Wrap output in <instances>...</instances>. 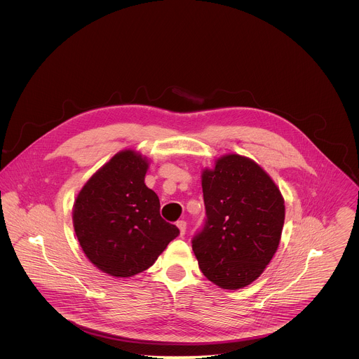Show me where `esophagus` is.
Instances as JSON below:
<instances>
[{"label": "esophagus", "mask_w": 359, "mask_h": 359, "mask_svg": "<svg viewBox=\"0 0 359 359\" xmlns=\"http://www.w3.org/2000/svg\"><path fill=\"white\" fill-rule=\"evenodd\" d=\"M177 226H178V229H180L181 236H184V235H185V232H187V221L180 219V221L177 222Z\"/></svg>", "instance_id": "34e87169"}]
</instances>
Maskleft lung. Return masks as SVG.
Segmentation results:
<instances>
[{"instance_id": "obj_1", "label": "left lung", "mask_w": 359, "mask_h": 359, "mask_svg": "<svg viewBox=\"0 0 359 359\" xmlns=\"http://www.w3.org/2000/svg\"><path fill=\"white\" fill-rule=\"evenodd\" d=\"M205 219L192 238L208 280L236 290L250 285L275 255L285 202L271 177L253 160L226 154L202 175Z\"/></svg>"}]
</instances>
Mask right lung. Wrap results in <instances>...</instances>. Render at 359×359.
<instances>
[{"label":"right lung","instance_id":"obj_1","mask_svg":"<svg viewBox=\"0 0 359 359\" xmlns=\"http://www.w3.org/2000/svg\"><path fill=\"white\" fill-rule=\"evenodd\" d=\"M148 161L134 151L114 154L83 187L73 225L88 259L116 278L137 275L163 253L180 229L160 215L145 185Z\"/></svg>","mask_w":359,"mask_h":359}]
</instances>
